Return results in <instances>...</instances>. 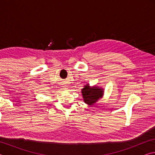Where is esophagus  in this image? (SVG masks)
<instances>
[{
    "label": "esophagus",
    "mask_w": 155,
    "mask_h": 155,
    "mask_svg": "<svg viewBox=\"0 0 155 155\" xmlns=\"http://www.w3.org/2000/svg\"><path fill=\"white\" fill-rule=\"evenodd\" d=\"M66 89H68V88H66V87H64V90H66Z\"/></svg>",
    "instance_id": "1"
}]
</instances>
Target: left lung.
Listing matches in <instances>:
<instances>
[{
	"mask_svg": "<svg viewBox=\"0 0 155 155\" xmlns=\"http://www.w3.org/2000/svg\"><path fill=\"white\" fill-rule=\"evenodd\" d=\"M81 93L85 103L91 106L103 98L104 89L97 85L90 86V84L87 83L84 85V87L81 90Z\"/></svg>",
	"mask_w": 155,
	"mask_h": 155,
	"instance_id": "left-lung-1",
	"label": "left lung"
}]
</instances>
